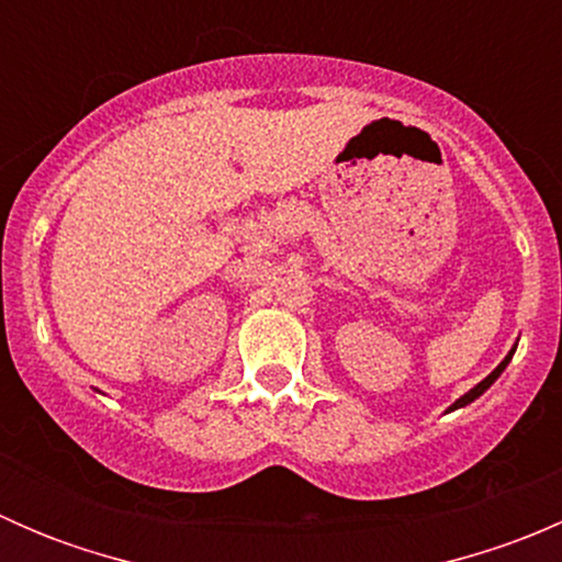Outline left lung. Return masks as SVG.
<instances>
[{"instance_id":"left-lung-1","label":"left lung","mask_w":562,"mask_h":562,"mask_svg":"<svg viewBox=\"0 0 562 562\" xmlns=\"http://www.w3.org/2000/svg\"><path fill=\"white\" fill-rule=\"evenodd\" d=\"M514 350H517V345H514V348H512V350H508V353H506V359H503V361H501V364H497V367H495V370H492V372H490V375H486V378H484V381H481V383H475V386H473V389H470V391H468V394H462V396H459V400L454 402V405H449V411H446V413H451V411H459V407H464V405H470V402H475V400H479V396H481V394H484V391H486V389H490V386H492V383H495V381H497V378H501V375H503V370H506V367H508V361H512V359H514Z\"/></svg>"}]
</instances>
